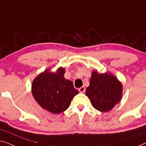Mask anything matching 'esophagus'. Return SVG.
I'll list each match as a JSON object with an SVG mask.
<instances>
[{
	"label": "esophagus",
	"mask_w": 146,
	"mask_h": 146,
	"mask_svg": "<svg viewBox=\"0 0 146 146\" xmlns=\"http://www.w3.org/2000/svg\"><path fill=\"white\" fill-rule=\"evenodd\" d=\"M79 91L80 92V93H84V92L85 91V87H82L81 88H79Z\"/></svg>",
	"instance_id": "1"
}]
</instances>
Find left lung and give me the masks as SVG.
<instances>
[{"label":"left lung","instance_id":"8db88e82","mask_svg":"<svg viewBox=\"0 0 146 146\" xmlns=\"http://www.w3.org/2000/svg\"><path fill=\"white\" fill-rule=\"evenodd\" d=\"M123 86L113 74L93 71L89 86L86 89L92 106L100 112H108L122 99Z\"/></svg>","mask_w":146,"mask_h":146}]
</instances>
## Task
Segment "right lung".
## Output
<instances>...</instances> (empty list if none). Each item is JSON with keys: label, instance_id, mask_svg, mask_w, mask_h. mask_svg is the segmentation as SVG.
Listing matches in <instances>:
<instances>
[{"label": "right lung", "instance_id": "1", "mask_svg": "<svg viewBox=\"0 0 146 146\" xmlns=\"http://www.w3.org/2000/svg\"><path fill=\"white\" fill-rule=\"evenodd\" d=\"M50 69L43 71L33 80L32 93L41 107L57 114L69 108L79 91L74 88L72 81L65 79L63 67H59L55 72H51Z\"/></svg>", "mask_w": 146, "mask_h": 146}]
</instances>
